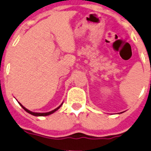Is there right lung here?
<instances>
[{
    "instance_id": "1",
    "label": "right lung",
    "mask_w": 151,
    "mask_h": 151,
    "mask_svg": "<svg viewBox=\"0 0 151 151\" xmlns=\"http://www.w3.org/2000/svg\"><path fill=\"white\" fill-rule=\"evenodd\" d=\"M19 104H20V106H21L22 108H23V109H24V110L26 111H27V112H28V113H29V114H32V115H34V116H47V115H50V114H52V113L55 112L56 111H57L58 109H60V107H61V105H63V103H62L61 105H60V106L58 107V108H56V109H54V110L51 111H49V112H46V113H37V112H33V111H29V110H28V109H26L25 107L23 106V105H22L21 104H20V103H19Z\"/></svg>"
}]
</instances>
